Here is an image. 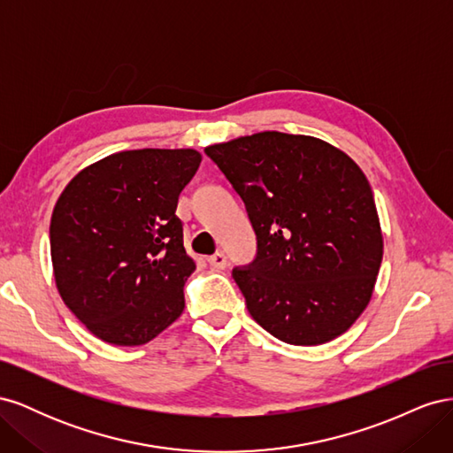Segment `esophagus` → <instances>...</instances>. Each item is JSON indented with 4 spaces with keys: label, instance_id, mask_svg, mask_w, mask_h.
Instances as JSON below:
<instances>
[{
    "label": "esophagus",
    "instance_id": "esophagus-1",
    "mask_svg": "<svg viewBox=\"0 0 453 453\" xmlns=\"http://www.w3.org/2000/svg\"><path fill=\"white\" fill-rule=\"evenodd\" d=\"M208 263H210L213 268H217V270H223V268L226 266V255H225L223 251H217L215 255H211V257L208 258Z\"/></svg>",
    "mask_w": 453,
    "mask_h": 453
}]
</instances>
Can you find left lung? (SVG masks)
I'll use <instances>...</instances> for the list:
<instances>
[{
    "mask_svg": "<svg viewBox=\"0 0 453 453\" xmlns=\"http://www.w3.org/2000/svg\"><path fill=\"white\" fill-rule=\"evenodd\" d=\"M245 203L257 257L234 268L251 318L281 342L344 334L372 298L383 236L372 188L344 150L258 132L205 147Z\"/></svg>",
    "mask_w": 453,
    "mask_h": 453,
    "instance_id": "1",
    "label": "left lung"
}]
</instances>
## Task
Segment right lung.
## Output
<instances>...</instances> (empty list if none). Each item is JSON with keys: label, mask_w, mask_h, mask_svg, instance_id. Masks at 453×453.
<instances>
[{"label": "right lung", "mask_w": 453, "mask_h": 453, "mask_svg": "<svg viewBox=\"0 0 453 453\" xmlns=\"http://www.w3.org/2000/svg\"><path fill=\"white\" fill-rule=\"evenodd\" d=\"M200 160L195 149L122 150L81 170L54 205L58 293L107 344H147L183 313L196 265L175 210Z\"/></svg>", "instance_id": "obj_1"}]
</instances>
